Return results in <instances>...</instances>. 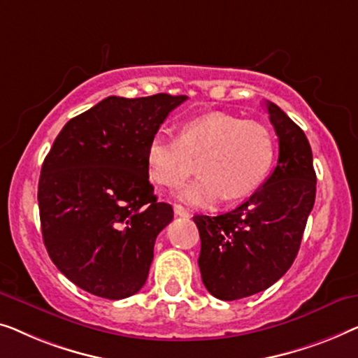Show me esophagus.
I'll return each instance as SVG.
<instances>
[{"mask_svg":"<svg viewBox=\"0 0 358 358\" xmlns=\"http://www.w3.org/2000/svg\"><path fill=\"white\" fill-rule=\"evenodd\" d=\"M173 210L178 217H189V210L185 209L181 204H173Z\"/></svg>","mask_w":358,"mask_h":358,"instance_id":"1","label":"esophagus"}]
</instances>
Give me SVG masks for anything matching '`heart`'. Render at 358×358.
<instances>
[{"label":"heart","mask_w":358,"mask_h":358,"mask_svg":"<svg viewBox=\"0 0 358 358\" xmlns=\"http://www.w3.org/2000/svg\"><path fill=\"white\" fill-rule=\"evenodd\" d=\"M275 155L274 138L263 123L224 112L191 118L177 139L155 133L145 148V172L152 183L173 188L198 159V178L181 185L175 196L193 208H213L227 198L243 199L264 183Z\"/></svg>","instance_id":"b5f03b06"}]
</instances>
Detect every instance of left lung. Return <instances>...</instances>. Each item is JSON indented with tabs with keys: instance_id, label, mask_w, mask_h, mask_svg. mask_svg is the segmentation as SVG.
Returning <instances> with one entry per match:
<instances>
[{
	"instance_id": "left-lung-1",
	"label": "left lung",
	"mask_w": 358,
	"mask_h": 358,
	"mask_svg": "<svg viewBox=\"0 0 358 358\" xmlns=\"http://www.w3.org/2000/svg\"><path fill=\"white\" fill-rule=\"evenodd\" d=\"M266 108L279 138L273 173L230 213L193 217L201 236V278L220 300L258 294L289 271L315 204L316 173L308 139L278 105L266 102Z\"/></svg>"
}]
</instances>
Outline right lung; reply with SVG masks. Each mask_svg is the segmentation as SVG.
<instances>
[{
    "label": "right lung",
    "mask_w": 358,
    "mask_h": 358,
    "mask_svg": "<svg viewBox=\"0 0 358 358\" xmlns=\"http://www.w3.org/2000/svg\"><path fill=\"white\" fill-rule=\"evenodd\" d=\"M186 95L103 99L64 124L43 160L38 209L55 266L108 300L145 284L157 235L173 219L145 172V148Z\"/></svg>",
    "instance_id": "obj_1"
}]
</instances>
